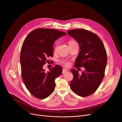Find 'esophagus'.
<instances>
[{
  "mask_svg": "<svg viewBox=\"0 0 122 122\" xmlns=\"http://www.w3.org/2000/svg\"><path fill=\"white\" fill-rule=\"evenodd\" d=\"M68 71V69H66V68H64L63 69V71H62V73H65L66 72Z\"/></svg>",
  "mask_w": 122,
  "mask_h": 122,
  "instance_id": "1",
  "label": "esophagus"
}]
</instances>
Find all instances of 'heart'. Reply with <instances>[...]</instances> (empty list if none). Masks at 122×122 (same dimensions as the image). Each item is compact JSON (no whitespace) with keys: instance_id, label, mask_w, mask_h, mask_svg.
Masks as SVG:
<instances>
[{"instance_id":"obj_1","label":"heart","mask_w":122,"mask_h":122,"mask_svg":"<svg viewBox=\"0 0 122 122\" xmlns=\"http://www.w3.org/2000/svg\"><path fill=\"white\" fill-rule=\"evenodd\" d=\"M75 43H77V42L75 41H73V40H71L70 41H69V42H68L69 45H71V44H75ZM60 63H62V64H63L64 65H65L66 66H69V65H70V63H69L68 62L66 61V60L61 61Z\"/></svg>"}]
</instances>
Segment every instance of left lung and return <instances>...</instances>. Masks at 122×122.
<instances>
[{"label": "left lung", "mask_w": 122, "mask_h": 122, "mask_svg": "<svg viewBox=\"0 0 122 122\" xmlns=\"http://www.w3.org/2000/svg\"><path fill=\"white\" fill-rule=\"evenodd\" d=\"M67 34L80 45V51L75 67H84L85 69L81 75L78 71L71 69L73 78L70 87L76 95L87 97L96 91L105 75L107 62L106 51L101 39L93 32L84 29H75L68 30Z\"/></svg>", "instance_id": "left-lung-1"}]
</instances>
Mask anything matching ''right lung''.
<instances>
[{"mask_svg":"<svg viewBox=\"0 0 122 122\" xmlns=\"http://www.w3.org/2000/svg\"><path fill=\"white\" fill-rule=\"evenodd\" d=\"M66 33L56 29L40 28L33 30L25 40L20 54L21 75L30 94L39 99L49 97L55 90V79L62 73L59 65L45 72L43 65L53 56L55 41Z\"/></svg>","mask_w":122,"mask_h":122,"instance_id":"add662e5","label":"right lung"}]
</instances>
